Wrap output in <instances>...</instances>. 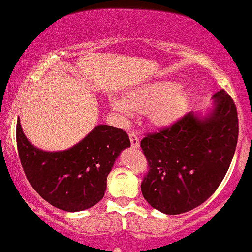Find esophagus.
Instances as JSON below:
<instances>
[{"label": "esophagus", "instance_id": "esophagus-1", "mask_svg": "<svg viewBox=\"0 0 252 252\" xmlns=\"http://www.w3.org/2000/svg\"><path fill=\"white\" fill-rule=\"evenodd\" d=\"M129 140H131V145L132 148L137 149L139 148V138L134 132H132V133H129Z\"/></svg>", "mask_w": 252, "mask_h": 252}]
</instances>
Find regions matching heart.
<instances>
[{"label":"heart","instance_id":"b5f03b06","mask_svg":"<svg viewBox=\"0 0 252 252\" xmlns=\"http://www.w3.org/2000/svg\"><path fill=\"white\" fill-rule=\"evenodd\" d=\"M190 94L170 80L149 83L131 91L124 98H112V108L124 120L133 119L134 112L147 114L156 127H168L186 112Z\"/></svg>","mask_w":252,"mask_h":252}]
</instances>
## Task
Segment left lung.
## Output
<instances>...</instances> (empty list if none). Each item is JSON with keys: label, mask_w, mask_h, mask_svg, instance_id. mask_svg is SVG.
Returning <instances> with one entry per match:
<instances>
[{"label": "left lung", "mask_w": 252, "mask_h": 252, "mask_svg": "<svg viewBox=\"0 0 252 252\" xmlns=\"http://www.w3.org/2000/svg\"><path fill=\"white\" fill-rule=\"evenodd\" d=\"M213 102L209 114L190 112L140 142L150 167L142 193L159 212L177 215L201 205L229 168L239 132L237 108L224 90L214 94Z\"/></svg>", "instance_id": "obj_1"}]
</instances>
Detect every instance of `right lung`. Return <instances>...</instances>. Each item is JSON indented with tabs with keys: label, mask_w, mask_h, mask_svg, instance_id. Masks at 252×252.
<instances>
[{
	"label": "right lung",
	"mask_w": 252,
	"mask_h": 252,
	"mask_svg": "<svg viewBox=\"0 0 252 252\" xmlns=\"http://www.w3.org/2000/svg\"><path fill=\"white\" fill-rule=\"evenodd\" d=\"M17 145L26 178L37 193L59 209L80 212L103 198L108 174L131 143L121 128L98 125L67 150L44 151L29 142L18 118Z\"/></svg>",
	"instance_id": "1"
}]
</instances>
